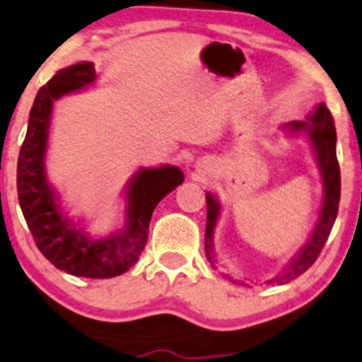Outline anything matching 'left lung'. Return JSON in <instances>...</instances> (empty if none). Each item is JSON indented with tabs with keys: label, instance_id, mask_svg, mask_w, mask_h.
<instances>
[{
	"label": "left lung",
	"instance_id": "8db88e82",
	"mask_svg": "<svg viewBox=\"0 0 362 362\" xmlns=\"http://www.w3.org/2000/svg\"><path fill=\"white\" fill-rule=\"evenodd\" d=\"M291 132H305L309 135L310 144H313L315 157H317L319 167H321L322 180H324V202L321 209V217H319L315 228L310 235L308 244H305L300 252L292 259V262L287 265V269L281 276L271 279V284H287L292 279L299 277L317 260L322 247L326 245L327 237L331 234L334 222L337 217V209H339L341 199V170L339 162L336 155V127L331 112L326 108V105L319 103L317 108L308 117L305 122H291L286 125ZM207 200V226H205V255H207L212 269H217L215 265L214 254V228L217 223L221 205L212 194H205ZM242 284V282H240Z\"/></svg>",
	"mask_w": 362,
	"mask_h": 362
}]
</instances>
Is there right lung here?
<instances>
[{"label": "right lung", "instance_id": "obj_1", "mask_svg": "<svg viewBox=\"0 0 362 362\" xmlns=\"http://www.w3.org/2000/svg\"><path fill=\"white\" fill-rule=\"evenodd\" d=\"M91 62L59 70L41 86L30 112L28 130L18 157V200L40 252L59 271L90 279L117 277L139 260L148 239V223L160 200L184 182L180 168H141L128 185L125 228L105 239H90L76 228L57 204L45 177V152L53 100L95 81Z\"/></svg>", "mask_w": 362, "mask_h": 362}]
</instances>
